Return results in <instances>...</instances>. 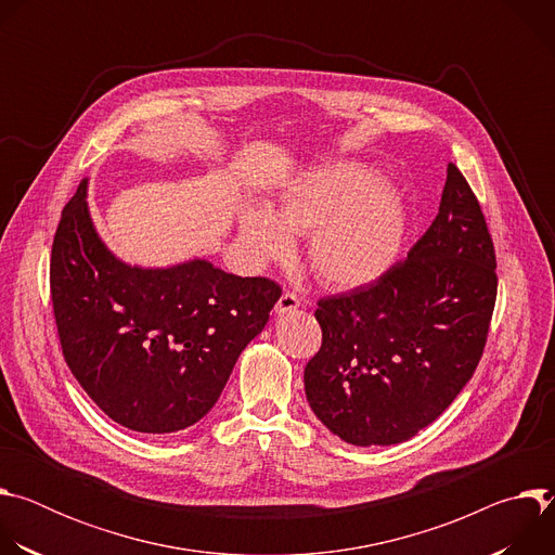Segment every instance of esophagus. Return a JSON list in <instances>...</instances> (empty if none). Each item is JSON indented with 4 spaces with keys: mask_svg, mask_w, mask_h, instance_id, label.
Returning <instances> with one entry per match:
<instances>
[{
    "mask_svg": "<svg viewBox=\"0 0 555 555\" xmlns=\"http://www.w3.org/2000/svg\"><path fill=\"white\" fill-rule=\"evenodd\" d=\"M300 302H298V296L294 292H283L281 298L276 300L274 309H276V313H287V311H294Z\"/></svg>",
    "mask_w": 555,
    "mask_h": 555,
    "instance_id": "obj_1",
    "label": "esophagus"
}]
</instances>
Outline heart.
I'll list each match as a JSON object with an SVG mask.
<instances>
[{
    "mask_svg": "<svg viewBox=\"0 0 555 555\" xmlns=\"http://www.w3.org/2000/svg\"><path fill=\"white\" fill-rule=\"evenodd\" d=\"M409 228L406 204L388 182L358 163H336L296 178L276 210L250 208L240 234L261 263L285 261L294 236H309V266L321 283L360 289L379 281L400 257Z\"/></svg>",
    "mask_w": 555,
    "mask_h": 555,
    "instance_id": "heart-1",
    "label": "heart"
}]
</instances>
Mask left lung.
Listing matches in <instances>:
<instances>
[{
    "label": "left lung",
    "instance_id": "obj_1",
    "mask_svg": "<svg viewBox=\"0 0 555 555\" xmlns=\"http://www.w3.org/2000/svg\"><path fill=\"white\" fill-rule=\"evenodd\" d=\"M496 255L477 195L450 163L439 215L373 285L319 300L323 345L307 402L353 446H390L433 424L479 366L496 302Z\"/></svg>",
    "mask_w": 555,
    "mask_h": 555
}]
</instances>
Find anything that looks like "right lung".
<instances>
[{
  "label": "right lung",
  "mask_w": 555,
  "mask_h": 555,
  "mask_svg": "<svg viewBox=\"0 0 555 555\" xmlns=\"http://www.w3.org/2000/svg\"><path fill=\"white\" fill-rule=\"evenodd\" d=\"M50 294L63 358L94 404L129 430L169 435L215 406L281 287L206 259L122 263L92 223L83 180L54 234Z\"/></svg>",
  "instance_id": "1"
}]
</instances>
